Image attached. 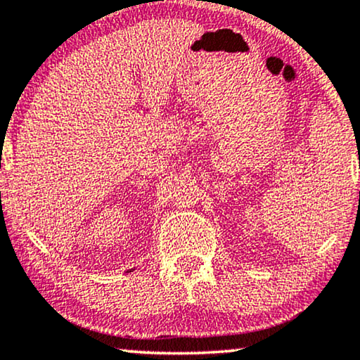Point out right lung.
<instances>
[{
	"label": "right lung",
	"mask_w": 360,
	"mask_h": 360,
	"mask_svg": "<svg viewBox=\"0 0 360 360\" xmlns=\"http://www.w3.org/2000/svg\"><path fill=\"white\" fill-rule=\"evenodd\" d=\"M128 271H131V270H128ZM128 271H127V273H128Z\"/></svg>",
	"instance_id": "right-lung-1"
}]
</instances>
